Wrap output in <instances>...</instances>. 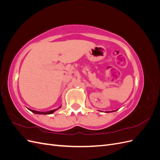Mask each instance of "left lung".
<instances>
[{"mask_svg":"<svg viewBox=\"0 0 160 160\" xmlns=\"http://www.w3.org/2000/svg\"><path fill=\"white\" fill-rule=\"evenodd\" d=\"M117 111V110H115V111H110V112H113V111ZM106 113H109V111H107V112Z\"/></svg>","mask_w":160,"mask_h":160,"instance_id":"8db88e82","label":"left lung"}]
</instances>
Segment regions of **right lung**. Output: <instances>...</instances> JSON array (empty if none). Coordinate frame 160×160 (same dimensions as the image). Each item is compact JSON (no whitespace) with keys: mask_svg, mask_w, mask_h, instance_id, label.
Segmentation results:
<instances>
[{"mask_svg":"<svg viewBox=\"0 0 160 160\" xmlns=\"http://www.w3.org/2000/svg\"><path fill=\"white\" fill-rule=\"evenodd\" d=\"M61 108V106H60L59 108H58L57 109H52V110H51V111H45V112H41V111H35V110H32V109H28V110H30L31 111H32V113H36V114H42V115H49V114H52L55 112V111H56L57 109H59V108Z\"/></svg>","mask_w":160,"mask_h":160,"instance_id":"obj_1","label":"right lung"}]
</instances>
